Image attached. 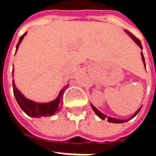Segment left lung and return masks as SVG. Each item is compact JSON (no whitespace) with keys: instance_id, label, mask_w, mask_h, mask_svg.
Listing matches in <instances>:
<instances>
[{"instance_id":"8db88e82","label":"left lung","mask_w":156,"mask_h":156,"mask_svg":"<svg viewBox=\"0 0 156 156\" xmlns=\"http://www.w3.org/2000/svg\"><path fill=\"white\" fill-rule=\"evenodd\" d=\"M125 32H126L128 35L131 38L134 40L135 43H137L138 46H139V47H140V48L141 49H143V48H142V45H141L140 41V40H139V39L137 38V37H134V36L133 35L132 33H130V32H129V31H126V30H125ZM141 58H142V61H143V62H144V67H145V62H144V55H143V52H142V51H141ZM91 107H92V108L94 109V111L95 112V114L98 115V117L100 118V119H105V118L107 117L106 115H104V114H103V113H101V112L99 111V110H98V109L95 108L94 106L92 105V104H91ZM140 108H141V107L140 108H139L137 111L135 112L134 115H132V116H131V117L129 118V119H125V120H124V119H115V118L108 117V122H110V123H115V124H121V123H124V122H127V121L130 120L131 119H133V118H134V116H136L138 113H139V112H140Z\"/></svg>"}]
</instances>
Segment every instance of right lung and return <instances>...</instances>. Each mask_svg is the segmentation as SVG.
Segmentation results:
<instances>
[{
  "instance_id": "1",
  "label": "right lung",
  "mask_w": 156,
  "mask_h": 156,
  "mask_svg": "<svg viewBox=\"0 0 156 156\" xmlns=\"http://www.w3.org/2000/svg\"><path fill=\"white\" fill-rule=\"evenodd\" d=\"M26 34H27V32H25L19 39L18 43L16 45V51H17L19 45L22 42V39L25 37ZM12 86H13L14 96H15L16 100L19 106L21 107V108L25 112L27 115L34 118L48 117V116L53 115L55 113H58L60 110L62 105V98L63 93H64L65 89L68 87V85H66L64 88L60 91L58 98L54 99L53 101L48 102V103H37V102L32 101V100H30L28 98H26L25 96L22 94L17 88H16L14 81L12 83Z\"/></svg>"
}]
</instances>
